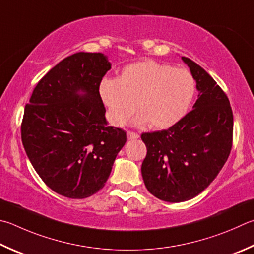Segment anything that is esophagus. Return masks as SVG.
Returning <instances> with one entry per match:
<instances>
[{
  "label": "esophagus",
  "mask_w": 254,
  "mask_h": 254,
  "mask_svg": "<svg viewBox=\"0 0 254 254\" xmlns=\"http://www.w3.org/2000/svg\"><path fill=\"white\" fill-rule=\"evenodd\" d=\"M127 139L128 140H136V139H139V134H136V133L131 132V131H127Z\"/></svg>",
  "instance_id": "obj_1"
}]
</instances>
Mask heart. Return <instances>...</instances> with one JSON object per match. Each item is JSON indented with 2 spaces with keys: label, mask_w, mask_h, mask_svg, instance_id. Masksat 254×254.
Segmentation results:
<instances>
[{
  "label": "heart",
  "mask_w": 254,
  "mask_h": 254,
  "mask_svg": "<svg viewBox=\"0 0 254 254\" xmlns=\"http://www.w3.org/2000/svg\"><path fill=\"white\" fill-rule=\"evenodd\" d=\"M194 92V79L186 68L151 60L128 64L118 79L104 77L99 84L100 99L114 126H123L136 108L135 126L149 122L153 128H168L186 115Z\"/></svg>",
  "instance_id": "obj_1"
}]
</instances>
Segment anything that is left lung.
I'll return each mask as SVG.
<instances>
[{"instance_id": "obj_1", "label": "left lung", "mask_w": 254, "mask_h": 254, "mask_svg": "<svg viewBox=\"0 0 254 254\" xmlns=\"http://www.w3.org/2000/svg\"><path fill=\"white\" fill-rule=\"evenodd\" d=\"M199 92L193 110L168 130L143 133L147 153L141 172L155 197L177 203L210 186L232 147L233 114L228 96L199 64L186 57Z\"/></svg>"}]
</instances>
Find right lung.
I'll list each match as a JSON object with an SVG mask.
<instances>
[{"label": "right lung", "instance_id": "right-lung-1", "mask_svg": "<svg viewBox=\"0 0 254 254\" xmlns=\"http://www.w3.org/2000/svg\"><path fill=\"white\" fill-rule=\"evenodd\" d=\"M111 63L103 53L77 52L62 60L35 86L21 126L27 158L47 186L70 199L104 187L127 142L109 127L99 84Z\"/></svg>", "mask_w": 254, "mask_h": 254}]
</instances>
